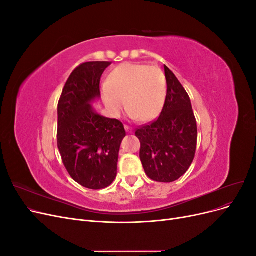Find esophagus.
<instances>
[{"instance_id": "obj_1", "label": "esophagus", "mask_w": 256, "mask_h": 256, "mask_svg": "<svg viewBox=\"0 0 256 256\" xmlns=\"http://www.w3.org/2000/svg\"><path fill=\"white\" fill-rule=\"evenodd\" d=\"M125 129L127 130V132H129V134L132 132V128L129 127V126H125Z\"/></svg>"}]
</instances>
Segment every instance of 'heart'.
Wrapping results in <instances>:
<instances>
[{
    "instance_id": "b5f03b06",
    "label": "heart",
    "mask_w": 256,
    "mask_h": 256,
    "mask_svg": "<svg viewBox=\"0 0 256 256\" xmlns=\"http://www.w3.org/2000/svg\"><path fill=\"white\" fill-rule=\"evenodd\" d=\"M166 95L164 72L156 66L140 63H124L115 67L108 74L102 90L104 102L112 115L120 116L127 106L131 118L141 122L158 118L164 108Z\"/></svg>"
}]
</instances>
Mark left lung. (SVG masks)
I'll return each mask as SVG.
<instances>
[{"instance_id":"8db88e82","label":"left lung","mask_w":256,"mask_h":256,"mask_svg":"<svg viewBox=\"0 0 256 256\" xmlns=\"http://www.w3.org/2000/svg\"><path fill=\"white\" fill-rule=\"evenodd\" d=\"M168 95L157 120L136 131L146 175L172 182L188 171L194 159L198 127L190 98L176 76L164 65Z\"/></svg>"}]
</instances>
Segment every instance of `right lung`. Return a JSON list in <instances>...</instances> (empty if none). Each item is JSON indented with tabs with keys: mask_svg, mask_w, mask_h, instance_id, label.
Instances as JSON below:
<instances>
[{
	"mask_svg": "<svg viewBox=\"0 0 256 256\" xmlns=\"http://www.w3.org/2000/svg\"><path fill=\"white\" fill-rule=\"evenodd\" d=\"M112 62H88L69 76L58 106V147L72 180L85 188L109 187L118 175L126 131L122 122L100 115V78Z\"/></svg>",
	"mask_w": 256,
	"mask_h": 256,
	"instance_id": "obj_1",
	"label": "right lung"
}]
</instances>
